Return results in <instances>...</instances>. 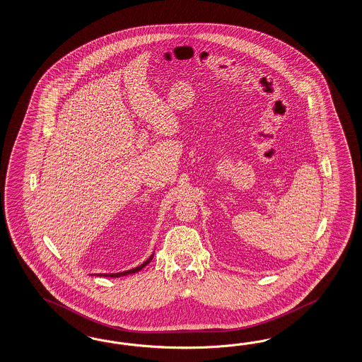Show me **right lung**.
Here are the masks:
<instances>
[{"label": "right lung", "instance_id": "add662e5", "mask_svg": "<svg viewBox=\"0 0 362 362\" xmlns=\"http://www.w3.org/2000/svg\"><path fill=\"white\" fill-rule=\"evenodd\" d=\"M153 253L144 262V263L132 268L130 271H124V272H119V274H99L98 276H105V277H121V276H127V274H135V272H139L142 268H144L147 264L150 263L153 260Z\"/></svg>", "mask_w": 362, "mask_h": 362}]
</instances>
